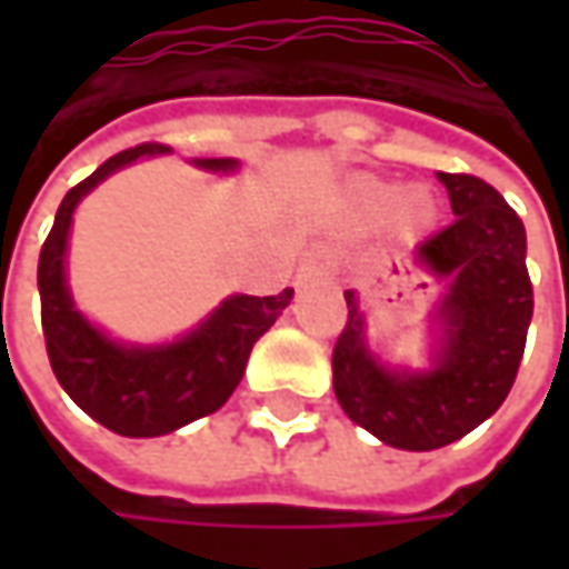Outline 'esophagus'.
<instances>
[{
    "mask_svg": "<svg viewBox=\"0 0 569 569\" xmlns=\"http://www.w3.org/2000/svg\"><path fill=\"white\" fill-rule=\"evenodd\" d=\"M326 274H332V259L326 252H310L300 262V278H326Z\"/></svg>",
    "mask_w": 569,
    "mask_h": 569,
    "instance_id": "1",
    "label": "esophagus"
}]
</instances>
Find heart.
I'll list each match as a JSON object with an SVG mask.
<instances>
[{
	"label": "heart",
	"instance_id": "b5f03b06",
	"mask_svg": "<svg viewBox=\"0 0 569 569\" xmlns=\"http://www.w3.org/2000/svg\"><path fill=\"white\" fill-rule=\"evenodd\" d=\"M392 202H396V189L392 187L370 183L363 189V206L370 211H386ZM399 214H402L405 228H425L430 214H433V202H430L425 189H411V192H405L402 202H399Z\"/></svg>",
	"mask_w": 569,
	"mask_h": 569
}]
</instances>
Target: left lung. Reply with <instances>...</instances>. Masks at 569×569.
Returning a JSON list of instances; mask_svg holds the SVG:
<instances>
[{
  "mask_svg": "<svg viewBox=\"0 0 569 569\" xmlns=\"http://www.w3.org/2000/svg\"><path fill=\"white\" fill-rule=\"evenodd\" d=\"M456 221L418 243V259L449 291L437 317L443 345L433 370H386L363 345L355 291L332 348V386L345 415L396 449H440L491 418L516 382L532 322L526 228L503 196L471 177L440 173Z\"/></svg>",
  "mask_w": 569,
  "mask_h": 569,
  "instance_id": "1",
  "label": "left lung"
}]
</instances>
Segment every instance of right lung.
Returning a JSON list of instances; mask_svg holds the SVG:
<instances>
[{
	"label": "right lung",
	"mask_w": 569,
	"mask_h": 569,
	"mask_svg": "<svg viewBox=\"0 0 569 569\" xmlns=\"http://www.w3.org/2000/svg\"><path fill=\"white\" fill-rule=\"evenodd\" d=\"M167 151L161 142L126 148L69 189L37 262L40 322L56 380L81 411L122 437H161L218 411L243 377L256 339L295 297L291 288L274 297H228L192 336L164 348L117 345L78 313L66 288V240L78 199L136 158ZM196 164L233 170L237 161L202 158Z\"/></svg>",
	"instance_id": "right-lung-1"
}]
</instances>
